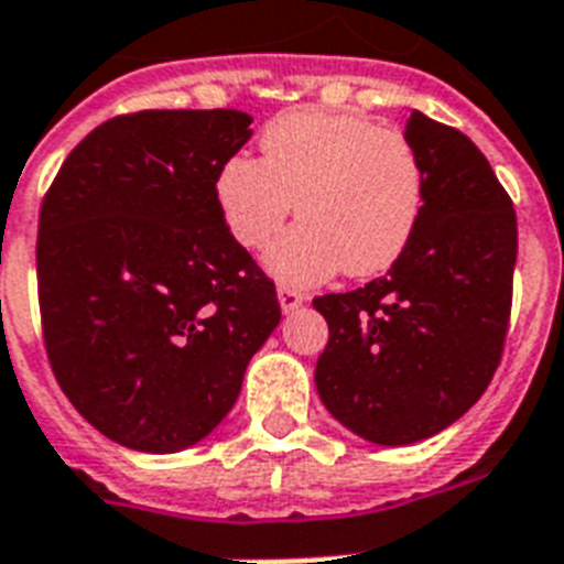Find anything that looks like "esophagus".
<instances>
[{
    "mask_svg": "<svg viewBox=\"0 0 564 564\" xmlns=\"http://www.w3.org/2000/svg\"><path fill=\"white\" fill-rule=\"evenodd\" d=\"M278 301H281L283 313L290 315V313H295L297 306L304 304L306 297H304V292H301V290H292V286H281V290H278Z\"/></svg>",
    "mask_w": 564,
    "mask_h": 564,
    "instance_id": "34e87169",
    "label": "esophagus"
}]
</instances>
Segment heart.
<instances>
[{
  "instance_id": "heart-1",
  "label": "heart",
  "mask_w": 564,
  "mask_h": 564,
  "mask_svg": "<svg viewBox=\"0 0 564 564\" xmlns=\"http://www.w3.org/2000/svg\"><path fill=\"white\" fill-rule=\"evenodd\" d=\"M219 219L242 249L269 246V274L292 286L345 269L368 278L409 249L425 203V173L402 132L347 112L301 109L267 123L260 162L231 155L214 178Z\"/></svg>"
}]
</instances>
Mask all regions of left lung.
Returning a JSON list of instances; mask_svg holds the SVG:
<instances>
[{"label":"left lung","mask_w":564,"mask_h":564,"mask_svg":"<svg viewBox=\"0 0 564 564\" xmlns=\"http://www.w3.org/2000/svg\"><path fill=\"white\" fill-rule=\"evenodd\" d=\"M425 173L409 249L386 278L315 297L329 341L315 388L338 423L377 446H411L460 420L505 350L519 228L510 196L460 130L409 109Z\"/></svg>","instance_id":"1"}]
</instances>
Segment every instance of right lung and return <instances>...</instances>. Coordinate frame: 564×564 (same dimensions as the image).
<instances>
[{"label":"right lung","instance_id":"right-lung-1","mask_svg":"<svg viewBox=\"0 0 564 564\" xmlns=\"http://www.w3.org/2000/svg\"><path fill=\"white\" fill-rule=\"evenodd\" d=\"M249 139L240 109L112 118L45 194L36 283L48 361L86 423L132 452L205 441L281 322L274 283L214 203L217 171Z\"/></svg>","mask_w":564,"mask_h":564}]
</instances>
